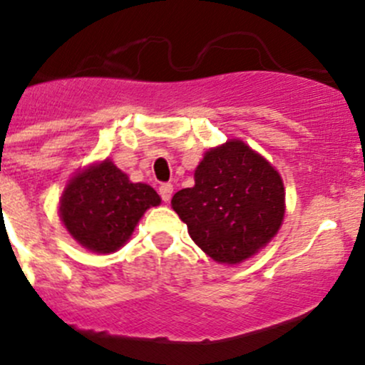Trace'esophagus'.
Instances as JSON below:
<instances>
[{"mask_svg":"<svg viewBox=\"0 0 365 365\" xmlns=\"http://www.w3.org/2000/svg\"><path fill=\"white\" fill-rule=\"evenodd\" d=\"M159 194H160V197H163L164 202H170L171 195H173V185H171V183H163V185L159 187Z\"/></svg>","mask_w":365,"mask_h":365,"instance_id":"obj_1","label":"esophagus"}]
</instances>
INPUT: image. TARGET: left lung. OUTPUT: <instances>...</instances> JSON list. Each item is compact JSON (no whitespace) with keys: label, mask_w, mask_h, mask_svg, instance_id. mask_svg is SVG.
I'll use <instances>...</instances> for the list:
<instances>
[{"label":"left lung","mask_w":365,"mask_h":365,"mask_svg":"<svg viewBox=\"0 0 365 365\" xmlns=\"http://www.w3.org/2000/svg\"><path fill=\"white\" fill-rule=\"evenodd\" d=\"M195 185L178 190L173 210L199 248L220 264H240L278 232L285 190L274 168L240 140L206 152Z\"/></svg>","instance_id":"1"}]
</instances>
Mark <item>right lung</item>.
<instances>
[{
    "label": "right lung",
    "instance_id": "obj_1",
    "mask_svg": "<svg viewBox=\"0 0 365 365\" xmlns=\"http://www.w3.org/2000/svg\"><path fill=\"white\" fill-rule=\"evenodd\" d=\"M160 202L147 183H131L110 160L78 173L61 199V218L82 247L112 253L131 237L138 220Z\"/></svg>",
    "mask_w": 365,
    "mask_h": 365
}]
</instances>
